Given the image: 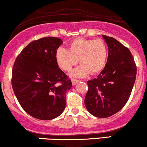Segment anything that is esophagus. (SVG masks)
<instances>
[{"label":"esophagus","instance_id":"esophagus-1","mask_svg":"<svg viewBox=\"0 0 147 147\" xmlns=\"http://www.w3.org/2000/svg\"><path fill=\"white\" fill-rule=\"evenodd\" d=\"M79 81H80V80H76V79H74V78L71 79V82H72V84H73V85H75V84H76L78 82H79Z\"/></svg>","mask_w":147,"mask_h":147}]
</instances>
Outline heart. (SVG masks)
<instances>
[{"label":"heart","instance_id":"heart-1","mask_svg":"<svg viewBox=\"0 0 147 147\" xmlns=\"http://www.w3.org/2000/svg\"><path fill=\"white\" fill-rule=\"evenodd\" d=\"M107 59V47L101 39L78 38L69 42L68 49L58 48L56 60L62 69L69 71L78 62L80 65L72 71L73 77H84L99 73L103 69Z\"/></svg>","mask_w":147,"mask_h":147}]
</instances>
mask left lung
Listing matches in <instances>:
<instances>
[{"label":"left lung","instance_id":"obj_1","mask_svg":"<svg viewBox=\"0 0 147 147\" xmlns=\"http://www.w3.org/2000/svg\"><path fill=\"white\" fill-rule=\"evenodd\" d=\"M108 47L104 69L87 81L84 98L87 111L97 118H108L122 109L130 97L136 78V65L128 48L116 39L102 35Z\"/></svg>","mask_w":147,"mask_h":147}]
</instances>
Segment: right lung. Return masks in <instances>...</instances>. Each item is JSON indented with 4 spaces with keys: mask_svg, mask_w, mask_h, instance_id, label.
Wrapping results in <instances>:
<instances>
[{
    "mask_svg": "<svg viewBox=\"0 0 147 147\" xmlns=\"http://www.w3.org/2000/svg\"><path fill=\"white\" fill-rule=\"evenodd\" d=\"M63 44L56 37L42 38L30 42L15 60L11 85L20 106L34 118L52 120L66 106L70 79L60 69L56 52Z\"/></svg>",
    "mask_w": 147,
    "mask_h": 147,
    "instance_id": "add662e5",
    "label": "right lung"
}]
</instances>
